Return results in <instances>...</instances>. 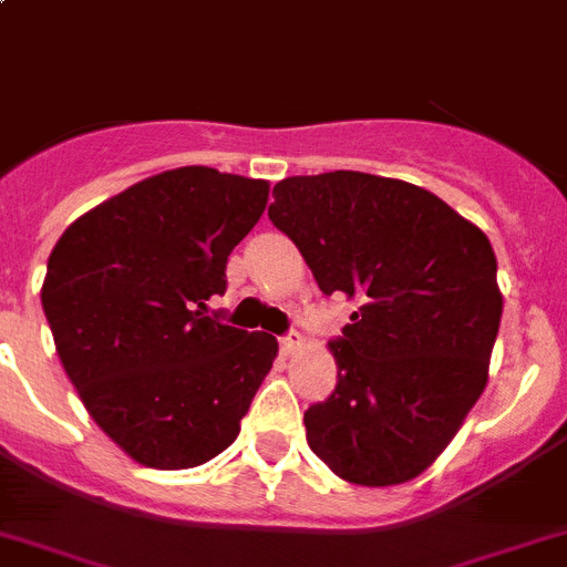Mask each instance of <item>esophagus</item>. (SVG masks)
I'll return each mask as SVG.
<instances>
[{
  "label": "esophagus",
  "mask_w": 567,
  "mask_h": 567,
  "mask_svg": "<svg viewBox=\"0 0 567 567\" xmlns=\"http://www.w3.org/2000/svg\"><path fill=\"white\" fill-rule=\"evenodd\" d=\"M299 346H302V337H299L297 331H291V334L279 337V349H282V354H285V357L293 354V351H297Z\"/></svg>",
  "instance_id": "34e87169"
}]
</instances>
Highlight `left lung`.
<instances>
[{
    "label": "left lung",
    "mask_w": 567,
    "mask_h": 567,
    "mask_svg": "<svg viewBox=\"0 0 567 567\" xmlns=\"http://www.w3.org/2000/svg\"><path fill=\"white\" fill-rule=\"evenodd\" d=\"M268 216L326 297L360 299L328 342L337 386L308 406V446L351 484L415 478L487 386L502 322L489 239L430 189L351 169L279 181Z\"/></svg>",
    "instance_id": "1"
}]
</instances>
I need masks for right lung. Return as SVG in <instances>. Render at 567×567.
I'll list each match as a JSON object with an SVG mask.
<instances>
[{
	"instance_id": "right-lung-1",
	"label": "right lung",
	"mask_w": 567,
	"mask_h": 567,
	"mask_svg": "<svg viewBox=\"0 0 567 567\" xmlns=\"http://www.w3.org/2000/svg\"><path fill=\"white\" fill-rule=\"evenodd\" d=\"M265 204L268 181L178 166L97 204L51 250L42 311L60 363L94 423L144 467L225 453L274 365L276 337L207 313Z\"/></svg>"
}]
</instances>
